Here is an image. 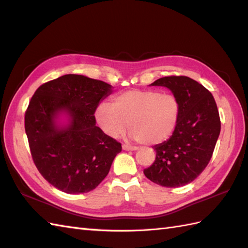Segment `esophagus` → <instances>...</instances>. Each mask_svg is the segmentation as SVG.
Masks as SVG:
<instances>
[{
    "instance_id": "1",
    "label": "esophagus",
    "mask_w": 248,
    "mask_h": 248,
    "mask_svg": "<svg viewBox=\"0 0 248 248\" xmlns=\"http://www.w3.org/2000/svg\"><path fill=\"white\" fill-rule=\"evenodd\" d=\"M122 148L125 151H136V150H138L137 146H131V145H128V144H123Z\"/></svg>"
}]
</instances>
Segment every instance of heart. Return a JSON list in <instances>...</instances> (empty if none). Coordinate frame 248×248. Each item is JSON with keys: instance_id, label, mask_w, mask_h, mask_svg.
<instances>
[{"instance_id": "b5f03b06", "label": "heart", "mask_w": 248, "mask_h": 248, "mask_svg": "<svg viewBox=\"0 0 248 248\" xmlns=\"http://www.w3.org/2000/svg\"><path fill=\"white\" fill-rule=\"evenodd\" d=\"M180 117V102L174 94L157 90H130L103 103L96 109V120L105 134L119 138L126 128L130 137L143 144H157L174 131Z\"/></svg>"}]
</instances>
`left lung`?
I'll use <instances>...</instances> for the list:
<instances>
[{
	"label": "left lung",
	"mask_w": 248,
	"mask_h": 248,
	"mask_svg": "<svg viewBox=\"0 0 248 248\" xmlns=\"http://www.w3.org/2000/svg\"><path fill=\"white\" fill-rule=\"evenodd\" d=\"M152 85L171 90L180 102L178 125L169 140L154 146L156 157L144 175L165 187L193 182L208 166L220 133V119L213 95L186 76H168Z\"/></svg>",
	"instance_id": "obj_1"
}]
</instances>
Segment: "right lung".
Returning a JSON list of instances; mask_svg holds the SVG:
<instances>
[{"instance_id": "1", "label": "right lung", "mask_w": 248, "mask_h": 248, "mask_svg": "<svg viewBox=\"0 0 248 248\" xmlns=\"http://www.w3.org/2000/svg\"><path fill=\"white\" fill-rule=\"evenodd\" d=\"M110 93V84L81 75H64L35 91L25 111V133L35 166L55 188L67 194L93 190L122 151L95 125L98 104ZM62 110L71 117L66 129L55 125Z\"/></svg>"}]
</instances>
